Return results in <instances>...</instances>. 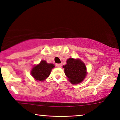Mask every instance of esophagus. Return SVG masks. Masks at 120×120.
I'll list each match as a JSON object with an SVG mask.
<instances>
[{
	"label": "esophagus",
	"instance_id": "esophagus-1",
	"mask_svg": "<svg viewBox=\"0 0 120 120\" xmlns=\"http://www.w3.org/2000/svg\"><path fill=\"white\" fill-rule=\"evenodd\" d=\"M56 66L58 68H60L62 66V64H56Z\"/></svg>",
	"mask_w": 120,
	"mask_h": 120
}]
</instances>
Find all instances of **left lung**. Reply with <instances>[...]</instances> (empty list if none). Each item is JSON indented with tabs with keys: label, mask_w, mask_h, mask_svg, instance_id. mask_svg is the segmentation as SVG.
<instances>
[{
	"label": "left lung",
	"mask_w": 120,
	"mask_h": 120,
	"mask_svg": "<svg viewBox=\"0 0 120 120\" xmlns=\"http://www.w3.org/2000/svg\"><path fill=\"white\" fill-rule=\"evenodd\" d=\"M67 64L63 66L64 72L71 83H80L86 75V68L85 64L78 59L70 58L66 61Z\"/></svg>",
	"instance_id": "obj_1"
}]
</instances>
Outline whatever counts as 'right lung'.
<instances>
[{
    "mask_svg": "<svg viewBox=\"0 0 120 120\" xmlns=\"http://www.w3.org/2000/svg\"><path fill=\"white\" fill-rule=\"evenodd\" d=\"M55 66L47 63L45 60H42L38 65L34 66L31 71V75L36 80L42 82L49 77L51 70Z\"/></svg>",
    "mask_w": 120,
    "mask_h": 120,
    "instance_id": "add662e5",
    "label": "right lung"
}]
</instances>
